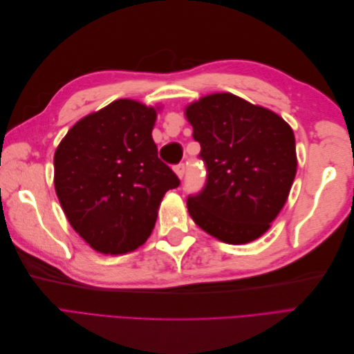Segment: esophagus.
Segmentation results:
<instances>
[{
	"mask_svg": "<svg viewBox=\"0 0 354 354\" xmlns=\"http://www.w3.org/2000/svg\"><path fill=\"white\" fill-rule=\"evenodd\" d=\"M185 169H186V167H185V164H177L176 167H174V171H176V174L178 176V178H183V176H185Z\"/></svg>",
	"mask_w": 354,
	"mask_h": 354,
	"instance_id": "34e87169",
	"label": "esophagus"
}]
</instances>
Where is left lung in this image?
<instances>
[{"label":"left lung","instance_id":"1","mask_svg":"<svg viewBox=\"0 0 354 354\" xmlns=\"http://www.w3.org/2000/svg\"><path fill=\"white\" fill-rule=\"evenodd\" d=\"M185 113L207 167L205 186L187 198L190 217L226 243L260 238L283 208L295 178L292 128L230 93L205 95Z\"/></svg>","mask_w":354,"mask_h":354}]
</instances>
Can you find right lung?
<instances>
[{"label":"right lung","mask_w":354,"mask_h":354,"mask_svg":"<svg viewBox=\"0 0 354 354\" xmlns=\"http://www.w3.org/2000/svg\"><path fill=\"white\" fill-rule=\"evenodd\" d=\"M153 108L115 100L75 124L55 153V187L73 230L93 250L125 254L143 245L158 208L180 180L158 158Z\"/></svg>","instance_id":"obj_1"}]
</instances>
